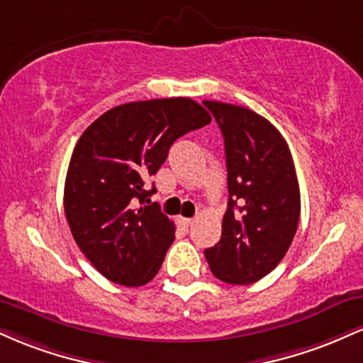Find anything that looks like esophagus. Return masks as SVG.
<instances>
[{"label": "esophagus", "mask_w": 363, "mask_h": 363, "mask_svg": "<svg viewBox=\"0 0 363 363\" xmlns=\"http://www.w3.org/2000/svg\"><path fill=\"white\" fill-rule=\"evenodd\" d=\"M179 222L184 225V227H191L194 223V218H179Z\"/></svg>", "instance_id": "34e87169"}]
</instances>
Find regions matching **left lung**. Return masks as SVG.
Segmentation results:
<instances>
[{"label":"left lung","mask_w":363,"mask_h":363,"mask_svg":"<svg viewBox=\"0 0 363 363\" xmlns=\"http://www.w3.org/2000/svg\"><path fill=\"white\" fill-rule=\"evenodd\" d=\"M203 104L223 135L228 184L222 237L205 257L218 280L247 285L280 264L297 232L301 189L294 158L262 116L234 104Z\"/></svg>","instance_id":"obj_1"}]
</instances>
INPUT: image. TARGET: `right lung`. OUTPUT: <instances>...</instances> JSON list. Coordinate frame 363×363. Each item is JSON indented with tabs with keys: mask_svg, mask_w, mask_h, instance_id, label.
<instances>
[{
	"mask_svg": "<svg viewBox=\"0 0 363 363\" xmlns=\"http://www.w3.org/2000/svg\"><path fill=\"white\" fill-rule=\"evenodd\" d=\"M210 121L191 99H152L104 112L83 131L66 174L65 213L74 242L107 280L141 286L158 273L176 225L157 203L145 205L157 191L145 181L174 141Z\"/></svg>",
	"mask_w": 363,
	"mask_h": 363,
	"instance_id": "obj_1",
	"label": "right lung"
}]
</instances>
